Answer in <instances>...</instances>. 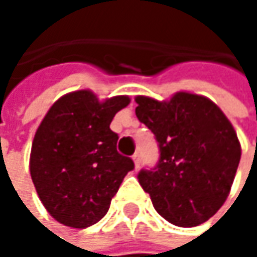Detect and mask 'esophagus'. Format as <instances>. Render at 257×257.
Returning a JSON list of instances; mask_svg holds the SVG:
<instances>
[{
	"label": "esophagus",
	"instance_id": "obj_1",
	"mask_svg": "<svg viewBox=\"0 0 257 257\" xmlns=\"http://www.w3.org/2000/svg\"><path fill=\"white\" fill-rule=\"evenodd\" d=\"M132 161H134V164H135V168L138 170V168H140V155L135 153V155L132 156Z\"/></svg>",
	"mask_w": 257,
	"mask_h": 257
}]
</instances>
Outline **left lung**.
<instances>
[{
	"mask_svg": "<svg viewBox=\"0 0 257 257\" xmlns=\"http://www.w3.org/2000/svg\"><path fill=\"white\" fill-rule=\"evenodd\" d=\"M135 114L155 134L159 162L138 181L170 223L192 228L226 201L241 158L236 132L208 98L177 92L170 101L137 96Z\"/></svg>",
	"mask_w": 257,
	"mask_h": 257,
	"instance_id": "1",
	"label": "left lung"
}]
</instances>
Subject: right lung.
Returning a JSON list of instances; mask_svg holds the SVG:
<instances>
[{
  "mask_svg": "<svg viewBox=\"0 0 257 257\" xmlns=\"http://www.w3.org/2000/svg\"><path fill=\"white\" fill-rule=\"evenodd\" d=\"M128 104L125 95L99 101L90 90H76L59 98L40 123L29 171L38 198L59 223L83 229L99 222L134 170L110 129L114 114Z\"/></svg>",
  "mask_w": 257,
  "mask_h": 257,
  "instance_id": "1",
  "label": "right lung"
}]
</instances>
